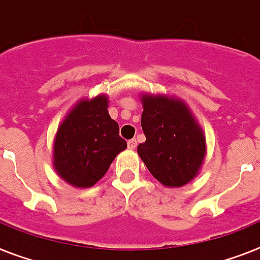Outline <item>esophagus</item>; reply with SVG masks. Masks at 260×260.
Wrapping results in <instances>:
<instances>
[{
  "label": "esophagus",
  "instance_id": "obj_1",
  "mask_svg": "<svg viewBox=\"0 0 260 260\" xmlns=\"http://www.w3.org/2000/svg\"><path fill=\"white\" fill-rule=\"evenodd\" d=\"M127 146L130 150H134L135 147H137V141H135V139H130L127 142Z\"/></svg>",
  "mask_w": 260,
  "mask_h": 260
}]
</instances>
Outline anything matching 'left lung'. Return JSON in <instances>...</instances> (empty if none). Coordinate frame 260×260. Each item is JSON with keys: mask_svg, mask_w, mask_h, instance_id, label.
Here are the masks:
<instances>
[{"mask_svg": "<svg viewBox=\"0 0 260 260\" xmlns=\"http://www.w3.org/2000/svg\"><path fill=\"white\" fill-rule=\"evenodd\" d=\"M141 126L146 142L138 155L156 181L182 187L198 175L206 155V138L188 106L179 98L142 94Z\"/></svg>", "mask_w": 260, "mask_h": 260, "instance_id": "obj_1", "label": "left lung"}]
</instances>
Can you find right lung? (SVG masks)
Instances as JSON below:
<instances>
[{
  "label": "right lung",
  "instance_id": "add662e5",
  "mask_svg": "<svg viewBox=\"0 0 260 260\" xmlns=\"http://www.w3.org/2000/svg\"><path fill=\"white\" fill-rule=\"evenodd\" d=\"M107 95L83 98L58 126L53 150L55 173L74 187L86 188L104 177L127 147L119 126L107 111Z\"/></svg>",
  "mask_w": 260,
  "mask_h": 260
}]
</instances>
